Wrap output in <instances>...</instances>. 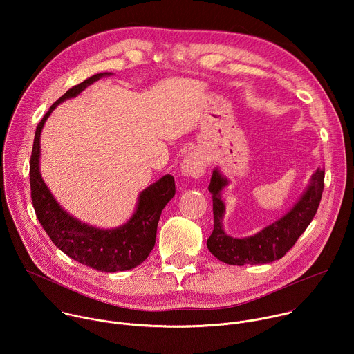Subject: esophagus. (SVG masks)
I'll list each match as a JSON object with an SVG mask.
<instances>
[{"label": "esophagus", "mask_w": 354, "mask_h": 354, "mask_svg": "<svg viewBox=\"0 0 354 354\" xmlns=\"http://www.w3.org/2000/svg\"><path fill=\"white\" fill-rule=\"evenodd\" d=\"M207 162L203 154L197 153V151H193L190 153L180 164V172L183 176H193V178H200L205 175Z\"/></svg>", "instance_id": "esophagus-1"}]
</instances>
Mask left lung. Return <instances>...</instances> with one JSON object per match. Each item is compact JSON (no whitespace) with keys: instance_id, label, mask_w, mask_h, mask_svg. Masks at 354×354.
I'll return each mask as SVG.
<instances>
[{"instance_id":"obj_1","label":"left lung","mask_w":354,"mask_h":354,"mask_svg":"<svg viewBox=\"0 0 354 354\" xmlns=\"http://www.w3.org/2000/svg\"><path fill=\"white\" fill-rule=\"evenodd\" d=\"M324 178L325 169L318 168L313 174L306 192L280 220L252 236L232 238L225 234L223 225L225 205L221 198V190L228 185V180L216 168L209 185L213 194L214 214V230L207 239L209 250L218 261L235 266L265 265L279 261L294 246L317 214L324 192Z\"/></svg>"}]
</instances>
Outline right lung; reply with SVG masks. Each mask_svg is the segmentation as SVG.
<instances>
[{
  "mask_svg": "<svg viewBox=\"0 0 354 354\" xmlns=\"http://www.w3.org/2000/svg\"><path fill=\"white\" fill-rule=\"evenodd\" d=\"M111 74L112 73H100L89 77L84 82L68 89L50 106L36 127L29 171L33 209L50 239L71 259L106 273L130 270L147 259L156 245L161 213L168 201L175 196L174 176L165 175L144 189L138 196L134 214L126 224L112 230H100L81 223L63 210L41 179L39 161L40 133L50 113L66 99L77 96L88 85Z\"/></svg>",
  "mask_w": 354,
  "mask_h": 354,
  "instance_id": "add662e5",
  "label": "right lung"
}]
</instances>
